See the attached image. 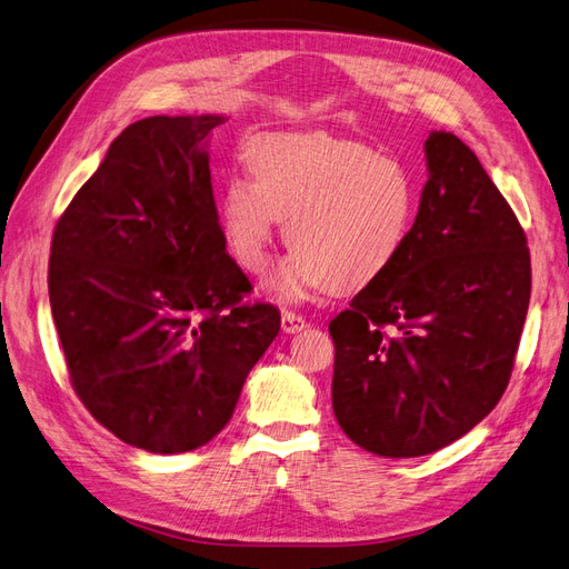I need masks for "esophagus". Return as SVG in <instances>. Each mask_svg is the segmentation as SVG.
Instances as JSON below:
<instances>
[{
  "instance_id": "34e87169",
  "label": "esophagus",
  "mask_w": 569,
  "mask_h": 569,
  "mask_svg": "<svg viewBox=\"0 0 569 569\" xmlns=\"http://www.w3.org/2000/svg\"><path fill=\"white\" fill-rule=\"evenodd\" d=\"M306 327V318L303 316H299V313H291V311H284L282 313V330L287 332V335H297V332H301Z\"/></svg>"
}]
</instances>
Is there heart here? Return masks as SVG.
<instances>
[{
  "label": "heart",
  "instance_id": "1",
  "mask_svg": "<svg viewBox=\"0 0 569 569\" xmlns=\"http://www.w3.org/2000/svg\"><path fill=\"white\" fill-rule=\"evenodd\" d=\"M247 176L220 192V228L234 261L263 272L280 220L295 249L268 287L287 301L313 291H358L401 256L416 220V182L389 153L332 134H263L247 149Z\"/></svg>",
  "mask_w": 569,
  "mask_h": 569
}]
</instances>
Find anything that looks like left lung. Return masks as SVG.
<instances>
[{"label": "left lung", "mask_w": 569, "mask_h": 569, "mask_svg": "<svg viewBox=\"0 0 569 569\" xmlns=\"http://www.w3.org/2000/svg\"><path fill=\"white\" fill-rule=\"evenodd\" d=\"M425 157L401 256L330 322L335 418L385 458L435 453L489 416L531 291L525 230L475 151L435 130Z\"/></svg>", "instance_id": "obj_1"}]
</instances>
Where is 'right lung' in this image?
Returning <instances> with one entry per match:
<instances>
[{
	"label": "right lung",
	"instance_id": "1",
	"mask_svg": "<svg viewBox=\"0 0 569 569\" xmlns=\"http://www.w3.org/2000/svg\"><path fill=\"white\" fill-rule=\"evenodd\" d=\"M226 116L128 126L57 222L49 303L92 418L149 453L209 443L280 332L218 222L209 134Z\"/></svg>",
	"mask_w": 569,
	"mask_h": 569
}]
</instances>
